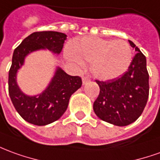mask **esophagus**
Here are the masks:
<instances>
[{"instance_id": "obj_1", "label": "esophagus", "mask_w": 160, "mask_h": 160, "mask_svg": "<svg viewBox=\"0 0 160 160\" xmlns=\"http://www.w3.org/2000/svg\"><path fill=\"white\" fill-rule=\"evenodd\" d=\"M89 81H90V79H89L88 76H84L83 78H82V82H83V85L87 84L88 82H89Z\"/></svg>"}]
</instances>
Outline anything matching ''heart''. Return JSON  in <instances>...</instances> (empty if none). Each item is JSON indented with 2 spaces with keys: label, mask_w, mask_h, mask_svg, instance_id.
Returning <instances> with one entry per match:
<instances>
[{
  "label": "heart",
  "mask_w": 160,
  "mask_h": 160,
  "mask_svg": "<svg viewBox=\"0 0 160 160\" xmlns=\"http://www.w3.org/2000/svg\"><path fill=\"white\" fill-rule=\"evenodd\" d=\"M72 61L91 62V72L97 79L112 80L122 75L130 67L132 51L125 41L84 37L74 41L67 50Z\"/></svg>",
  "instance_id": "heart-1"
}]
</instances>
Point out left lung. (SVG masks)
Listing matches in <instances>:
<instances>
[{"label":"left lung","mask_w":160,"mask_h":160,"mask_svg":"<svg viewBox=\"0 0 160 160\" xmlns=\"http://www.w3.org/2000/svg\"><path fill=\"white\" fill-rule=\"evenodd\" d=\"M131 47L138 53L121 76L100 81L99 94L93 103V111L99 119L118 127L134 122L145 109L149 96V74L146 59L132 41Z\"/></svg>","instance_id":"left-lung-1"}]
</instances>
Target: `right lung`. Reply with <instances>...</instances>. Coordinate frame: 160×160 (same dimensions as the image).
<instances>
[{
    "label": "right lung",
    "mask_w": 160,
    "mask_h": 160,
    "mask_svg": "<svg viewBox=\"0 0 160 160\" xmlns=\"http://www.w3.org/2000/svg\"><path fill=\"white\" fill-rule=\"evenodd\" d=\"M67 35L54 31L34 32L25 38L14 49L8 72V92L18 113L26 121L36 126H46L56 121L63 115L72 93L82 85L80 76H71L58 68L53 80L39 96H28L16 83V72L22 68L26 55L48 48L54 53H61Z\"/></svg>",
    "instance_id": "right-lung-1"
}]
</instances>
